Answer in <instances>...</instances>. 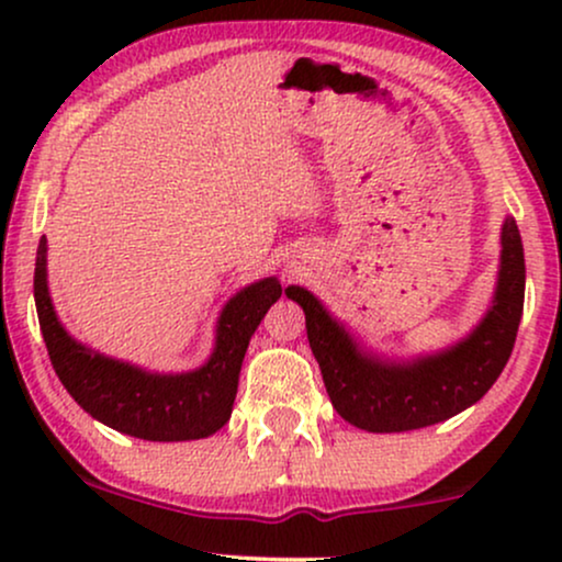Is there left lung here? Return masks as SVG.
<instances>
[{"instance_id":"left-lung-1","label":"left lung","mask_w":562,"mask_h":562,"mask_svg":"<svg viewBox=\"0 0 562 562\" xmlns=\"http://www.w3.org/2000/svg\"><path fill=\"white\" fill-rule=\"evenodd\" d=\"M526 259L515 218L502 224V263L492 308L481 325L447 351L389 362L353 344L340 322L308 290L288 288L306 314V335L338 415L370 434H402L443 423L496 383L513 353L524 314Z\"/></svg>"}]
</instances>
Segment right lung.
Masks as SVG:
<instances>
[{
  "mask_svg": "<svg viewBox=\"0 0 562 562\" xmlns=\"http://www.w3.org/2000/svg\"><path fill=\"white\" fill-rule=\"evenodd\" d=\"M280 295L274 277L240 290L218 317L209 362L182 375H158L94 353L63 330L49 301L44 237L36 250L34 299L57 378L94 420L145 441H192L216 434L229 420L250 335Z\"/></svg>",
  "mask_w": 562,
  "mask_h": 562,
  "instance_id": "right-lung-1",
  "label": "right lung"
}]
</instances>
